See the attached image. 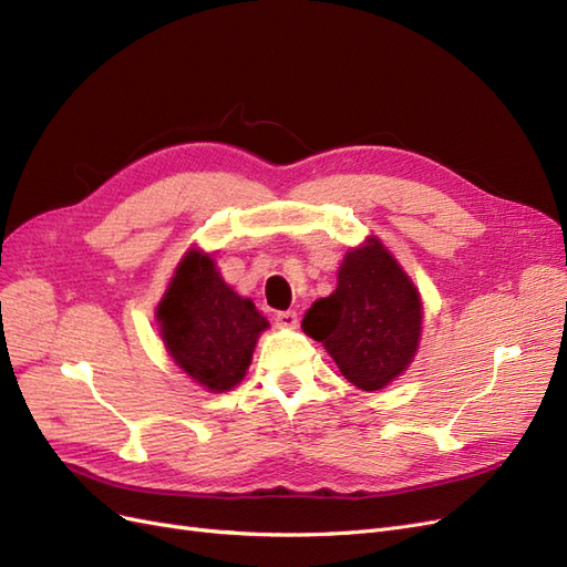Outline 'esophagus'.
<instances>
[{"instance_id":"obj_1","label":"esophagus","mask_w":567,"mask_h":567,"mask_svg":"<svg viewBox=\"0 0 567 567\" xmlns=\"http://www.w3.org/2000/svg\"><path fill=\"white\" fill-rule=\"evenodd\" d=\"M274 321H277V326H281V329H296V326H298V312H296V310L277 312V317H274Z\"/></svg>"}]
</instances>
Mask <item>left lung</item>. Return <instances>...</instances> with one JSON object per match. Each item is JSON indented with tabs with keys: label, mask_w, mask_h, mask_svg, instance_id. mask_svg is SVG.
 I'll return each instance as SVG.
<instances>
[{
	"label": "left lung",
	"mask_w": 567,
	"mask_h": 567,
	"mask_svg": "<svg viewBox=\"0 0 567 567\" xmlns=\"http://www.w3.org/2000/svg\"><path fill=\"white\" fill-rule=\"evenodd\" d=\"M421 321L416 286L383 244L369 238L346 255L338 288L307 310L302 331L321 342L352 385L371 392L406 371Z\"/></svg>",
	"instance_id": "left-lung-1"
}]
</instances>
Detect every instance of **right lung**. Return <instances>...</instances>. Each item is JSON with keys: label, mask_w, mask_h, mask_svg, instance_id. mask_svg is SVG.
<instances>
[{"label": "right lung", "mask_w": 567, "mask_h": 567, "mask_svg": "<svg viewBox=\"0 0 567 567\" xmlns=\"http://www.w3.org/2000/svg\"><path fill=\"white\" fill-rule=\"evenodd\" d=\"M156 317L175 364L213 392L244 381L257 336L269 326L252 300L234 293L213 257L200 250L184 255Z\"/></svg>", "instance_id": "1"}]
</instances>
